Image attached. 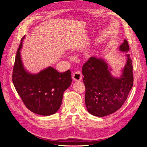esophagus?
<instances>
[{
    "label": "esophagus",
    "instance_id": "esophagus-1",
    "mask_svg": "<svg viewBox=\"0 0 147 147\" xmlns=\"http://www.w3.org/2000/svg\"><path fill=\"white\" fill-rule=\"evenodd\" d=\"M72 78L75 81H80L82 78V75L80 72L77 71L72 74Z\"/></svg>",
    "mask_w": 147,
    "mask_h": 147
}]
</instances>
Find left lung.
<instances>
[{"label": "left lung", "mask_w": 147, "mask_h": 147, "mask_svg": "<svg viewBox=\"0 0 147 147\" xmlns=\"http://www.w3.org/2000/svg\"><path fill=\"white\" fill-rule=\"evenodd\" d=\"M121 51L127 52L129 47L126 40L119 47ZM121 77L111 75L105 61L96 56L89 58L83 65V83L85 86V104L88 112L102 117L120 109L126 100L133 86L132 60L129 54Z\"/></svg>", "instance_id": "left-lung-1"}]
</instances>
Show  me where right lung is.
Returning <instances> with one entry per match:
<instances>
[{
    "mask_svg": "<svg viewBox=\"0 0 147 147\" xmlns=\"http://www.w3.org/2000/svg\"><path fill=\"white\" fill-rule=\"evenodd\" d=\"M23 39L13 66V84L24 104L31 112L43 116L55 114L61 105L64 92L72 83L70 71L59 73L49 67L37 74L26 72L20 56Z\"/></svg>",
    "mask_w": 147,
    "mask_h": 147,
    "instance_id": "obj_1",
    "label": "right lung"
}]
</instances>
